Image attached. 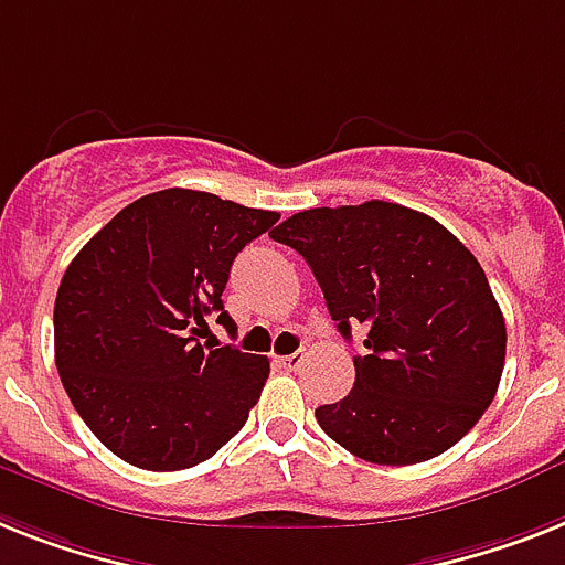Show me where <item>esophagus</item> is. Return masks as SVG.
<instances>
[{
  "label": "esophagus",
  "instance_id": "1",
  "mask_svg": "<svg viewBox=\"0 0 565 565\" xmlns=\"http://www.w3.org/2000/svg\"><path fill=\"white\" fill-rule=\"evenodd\" d=\"M277 363L282 370H300L302 363H306V352H294V355H282L277 358Z\"/></svg>",
  "mask_w": 565,
  "mask_h": 565
}]
</instances>
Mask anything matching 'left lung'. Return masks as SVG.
<instances>
[{
  "label": "left lung",
  "instance_id": "left-lung-1",
  "mask_svg": "<svg viewBox=\"0 0 565 565\" xmlns=\"http://www.w3.org/2000/svg\"><path fill=\"white\" fill-rule=\"evenodd\" d=\"M271 239L309 263L343 338L366 332L355 386L315 409L329 439L375 465H416L482 418L505 366V320L445 225L372 199L294 213Z\"/></svg>",
  "mask_w": 565,
  "mask_h": 565
}]
</instances>
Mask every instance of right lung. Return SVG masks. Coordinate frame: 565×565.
Here are the masks:
<instances>
[{"mask_svg":"<svg viewBox=\"0 0 565 565\" xmlns=\"http://www.w3.org/2000/svg\"><path fill=\"white\" fill-rule=\"evenodd\" d=\"M279 213L199 190L126 204L65 268L54 361L86 427L143 470L210 459L248 422L268 358L213 349L207 317L231 323L222 291L248 242Z\"/></svg>","mask_w":565,"mask_h":565,"instance_id":"right-lung-1","label":"right lung"}]
</instances>
